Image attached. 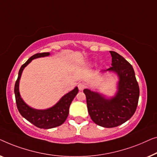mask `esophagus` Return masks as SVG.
Wrapping results in <instances>:
<instances>
[{
    "label": "esophagus",
    "instance_id": "34e87169",
    "mask_svg": "<svg viewBox=\"0 0 157 157\" xmlns=\"http://www.w3.org/2000/svg\"><path fill=\"white\" fill-rule=\"evenodd\" d=\"M86 87V85H85V83H83V82H80V83H79L78 84V88H79V90H83L84 89H85V88Z\"/></svg>",
    "mask_w": 157,
    "mask_h": 157
}]
</instances>
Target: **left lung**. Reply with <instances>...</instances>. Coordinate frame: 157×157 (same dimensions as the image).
<instances>
[{
    "instance_id": "left-lung-1",
    "label": "left lung",
    "mask_w": 157,
    "mask_h": 157,
    "mask_svg": "<svg viewBox=\"0 0 157 157\" xmlns=\"http://www.w3.org/2000/svg\"><path fill=\"white\" fill-rule=\"evenodd\" d=\"M112 67L105 71L117 74V92L111 99H106L98 92L85 89L87 109L92 120L106 128L115 127L127 122L133 116L138 105L140 87L134 69L117 52L109 51Z\"/></svg>"
}]
</instances>
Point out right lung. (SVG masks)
<instances>
[{
    "mask_svg": "<svg viewBox=\"0 0 157 157\" xmlns=\"http://www.w3.org/2000/svg\"><path fill=\"white\" fill-rule=\"evenodd\" d=\"M48 56H50V52H42V53H37L30 57L21 66L14 88L15 101H16L17 107L20 114L28 122L40 129H51V128L58 127V126L63 124L69 114L70 104L79 91L78 88L76 87L72 91L64 95L56 105L47 109L40 110L33 109V108L29 107L23 100L19 92V82L23 70L33 59Z\"/></svg>",
    "mask_w": 157,
    "mask_h": 157,
    "instance_id": "add662e5",
    "label": "right lung"
}]
</instances>
